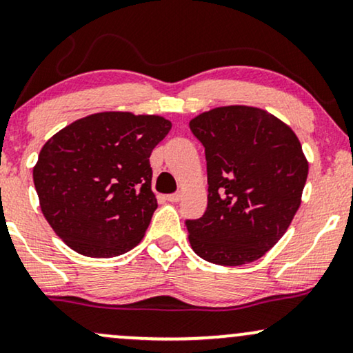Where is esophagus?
I'll use <instances>...</instances> for the list:
<instances>
[{
  "mask_svg": "<svg viewBox=\"0 0 353 353\" xmlns=\"http://www.w3.org/2000/svg\"><path fill=\"white\" fill-rule=\"evenodd\" d=\"M166 200H169V202H172V203L179 202L181 194H179V192H176V194H169V195H166Z\"/></svg>",
  "mask_w": 353,
  "mask_h": 353,
  "instance_id": "34e87169",
  "label": "esophagus"
}]
</instances>
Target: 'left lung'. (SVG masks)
<instances>
[{"instance_id": "left-lung-1", "label": "left lung", "mask_w": 353, "mask_h": 353, "mask_svg": "<svg viewBox=\"0 0 353 353\" xmlns=\"http://www.w3.org/2000/svg\"><path fill=\"white\" fill-rule=\"evenodd\" d=\"M205 148L208 205L185 220L190 246L218 265L257 261L285 234L301 202L307 161L288 125L262 109L216 107L190 120Z\"/></svg>"}]
</instances>
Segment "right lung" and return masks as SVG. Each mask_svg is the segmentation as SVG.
<instances>
[{"mask_svg":"<svg viewBox=\"0 0 353 353\" xmlns=\"http://www.w3.org/2000/svg\"><path fill=\"white\" fill-rule=\"evenodd\" d=\"M169 130L171 122L159 115L101 112L43 145L34 185L43 216L66 246L107 259L140 243L158 208L150 154Z\"/></svg>","mask_w":353,"mask_h":353,"instance_id":"right-lung-1","label":"right lung"}]
</instances>
